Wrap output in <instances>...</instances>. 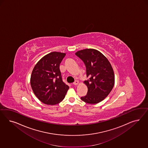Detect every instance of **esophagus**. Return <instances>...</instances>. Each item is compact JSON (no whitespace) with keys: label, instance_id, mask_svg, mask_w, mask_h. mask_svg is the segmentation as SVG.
<instances>
[{"label":"esophagus","instance_id":"obj_1","mask_svg":"<svg viewBox=\"0 0 148 148\" xmlns=\"http://www.w3.org/2000/svg\"><path fill=\"white\" fill-rule=\"evenodd\" d=\"M78 84H79V81L77 80L73 82V85H77Z\"/></svg>","mask_w":148,"mask_h":148}]
</instances>
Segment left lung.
<instances>
[{"label": "left lung", "instance_id": "8db88e82", "mask_svg": "<svg viewBox=\"0 0 148 148\" xmlns=\"http://www.w3.org/2000/svg\"><path fill=\"white\" fill-rule=\"evenodd\" d=\"M75 55L84 63L88 77L85 81L88 92L81 99L90 104L98 103L108 96L114 86V75L111 64L97 50H81Z\"/></svg>", "mask_w": 148, "mask_h": 148}]
</instances>
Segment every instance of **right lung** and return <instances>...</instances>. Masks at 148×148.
Returning <instances> with one entry per match:
<instances>
[{"instance_id":"add662e5","label":"right lung","mask_w":148,"mask_h":148,"mask_svg":"<svg viewBox=\"0 0 148 148\" xmlns=\"http://www.w3.org/2000/svg\"><path fill=\"white\" fill-rule=\"evenodd\" d=\"M66 54L52 52L37 63L32 72L30 84L37 98L43 103L54 105L64 98L69 86L62 80L60 64Z\"/></svg>"}]
</instances>
